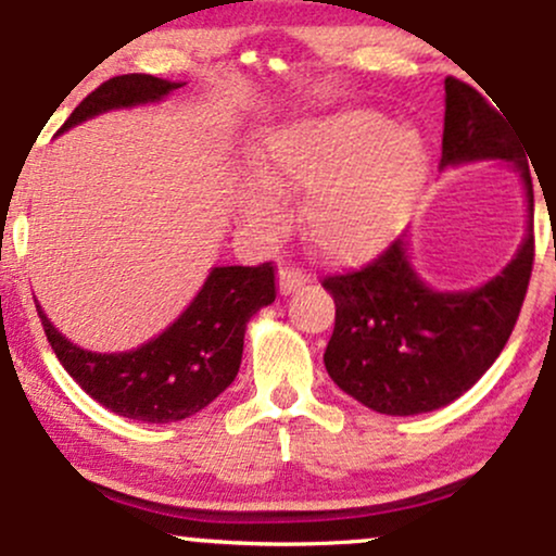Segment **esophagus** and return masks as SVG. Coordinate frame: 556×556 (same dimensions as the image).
<instances>
[{
  "label": "esophagus",
  "mask_w": 556,
  "mask_h": 556,
  "mask_svg": "<svg viewBox=\"0 0 556 556\" xmlns=\"http://www.w3.org/2000/svg\"><path fill=\"white\" fill-rule=\"evenodd\" d=\"M305 282H308V274L303 269H292V266H282V269H279V292H282V295L298 292Z\"/></svg>",
  "instance_id": "esophagus-1"
}]
</instances>
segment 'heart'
<instances>
[{"mask_svg":"<svg viewBox=\"0 0 556 556\" xmlns=\"http://www.w3.org/2000/svg\"><path fill=\"white\" fill-rule=\"evenodd\" d=\"M258 175L242 195L253 225H274V193L308 190L303 227L329 261L371 256L402 227L429 175L424 138L368 110L285 127L266 140Z\"/></svg>","mask_w":556,"mask_h":556,"instance_id":"heart-1","label":"heart"}]
</instances>
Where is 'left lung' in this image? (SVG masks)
<instances>
[{"label": "left lung", "instance_id": "left-lung-1", "mask_svg": "<svg viewBox=\"0 0 556 556\" xmlns=\"http://www.w3.org/2000/svg\"><path fill=\"white\" fill-rule=\"evenodd\" d=\"M444 91L442 167L502 159L522 169L528 235L502 274L470 292L426 287L405 240L363 269L324 277L337 305L327 371L342 392L384 416L429 413L468 392L513 334L533 271V185L513 123L452 75Z\"/></svg>", "mask_w": 556, "mask_h": 556}]
</instances>
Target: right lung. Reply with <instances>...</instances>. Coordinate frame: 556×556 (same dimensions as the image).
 Here are the masks:
<instances>
[{
	"instance_id": "obj_1",
	"label": "right lung",
	"mask_w": 556,
	"mask_h": 556,
	"mask_svg": "<svg viewBox=\"0 0 556 556\" xmlns=\"http://www.w3.org/2000/svg\"><path fill=\"white\" fill-rule=\"evenodd\" d=\"M182 83L130 73L101 83L75 106L60 132L106 110L164 99ZM271 261L261 266H216L193 303L167 331L130 353H91L73 344L36 305L47 340L65 371L96 402L123 418L172 424L195 416L238 376L248 318L274 303Z\"/></svg>"
}]
</instances>
